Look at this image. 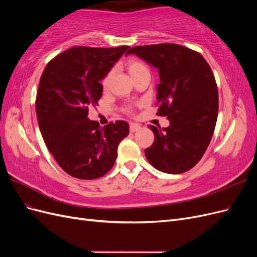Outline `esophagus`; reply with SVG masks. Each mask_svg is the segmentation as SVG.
Listing matches in <instances>:
<instances>
[{"instance_id": "34e87169", "label": "esophagus", "mask_w": 257, "mask_h": 257, "mask_svg": "<svg viewBox=\"0 0 257 257\" xmlns=\"http://www.w3.org/2000/svg\"><path fill=\"white\" fill-rule=\"evenodd\" d=\"M139 130H141V125H138V124H136V123L130 124V131L132 132V133H134V132H137Z\"/></svg>"}]
</instances>
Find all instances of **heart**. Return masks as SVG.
<instances>
[{"label": "heart", "mask_w": 257, "mask_h": 257, "mask_svg": "<svg viewBox=\"0 0 257 257\" xmlns=\"http://www.w3.org/2000/svg\"><path fill=\"white\" fill-rule=\"evenodd\" d=\"M127 67H128V72L132 75V77H133V78H134V77H136L137 75H139V74H143L145 72H149V71H148L147 66L143 63V62L137 61V60H131L128 63H127ZM111 73L112 72H110L103 79V85H104V87L108 84V81H109V79H110Z\"/></svg>", "instance_id": "heart-1"}]
</instances>
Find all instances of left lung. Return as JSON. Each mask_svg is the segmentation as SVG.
Returning <instances> with one entry per match:
<instances>
[{"label": "left lung", "mask_w": 257, "mask_h": 257, "mask_svg": "<svg viewBox=\"0 0 257 257\" xmlns=\"http://www.w3.org/2000/svg\"><path fill=\"white\" fill-rule=\"evenodd\" d=\"M133 53L159 71V115L168 127L150 125L153 145L145 150L150 164L166 174H182L203 158L219 111L213 73L200 53L177 44L137 46Z\"/></svg>", "instance_id": "8db88e82"}]
</instances>
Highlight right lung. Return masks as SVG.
I'll list each match as a JSON object with an SVG mask.
<instances>
[{"label": "right lung", "instance_id": "1", "mask_svg": "<svg viewBox=\"0 0 257 257\" xmlns=\"http://www.w3.org/2000/svg\"><path fill=\"white\" fill-rule=\"evenodd\" d=\"M130 47H73L53 58L44 69L36 96L38 126L48 150L72 177L92 180L106 175L128 135L125 121L104 127L88 118L97 106L104 79Z\"/></svg>", "mask_w": 257, "mask_h": 257}]
</instances>
